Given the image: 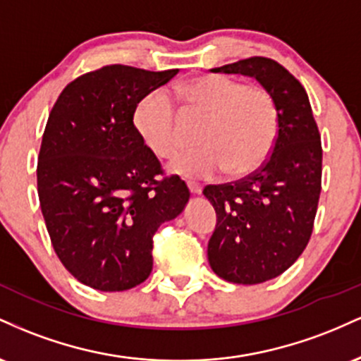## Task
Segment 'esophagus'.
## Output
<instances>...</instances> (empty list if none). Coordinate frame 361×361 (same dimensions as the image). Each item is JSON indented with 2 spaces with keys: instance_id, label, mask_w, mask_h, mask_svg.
<instances>
[{
  "instance_id": "esophagus-1",
  "label": "esophagus",
  "mask_w": 361,
  "mask_h": 361,
  "mask_svg": "<svg viewBox=\"0 0 361 361\" xmlns=\"http://www.w3.org/2000/svg\"><path fill=\"white\" fill-rule=\"evenodd\" d=\"M188 190L192 195H200L202 193V186L198 183H192V181H188Z\"/></svg>"
}]
</instances>
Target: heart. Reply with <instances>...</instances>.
<instances>
[{"mask_svg":"<svg viewBox=\"0 0 361 361\" xmlns=\"http://www.w3.org/2000/svg\"><path fill=\"white\" fill-rule=\"evenodd\" d=\"M178 93L188 114L205 118L198 134L204 146L178 156L169 171L185 178H209L226 169L229 176H244L263 166L279 135V110L270 91L207 74L181 85ZM134 120L156 156L171 157L183 146L180 118L166 91L147 93Z\"/></svg>","mask_w":361,"mask_h":361,"instance_id":"heart-1","label":"heart"}]
</instances>
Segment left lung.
<instances>
[{"label":"left lung","instance_id":"1","mask_svg":"<svg viewBox=\"0 0 361 361\" xmlns=\"http://www.w3.org/2000/svg\"><path fill=\"white\" fill-rule=\"evenodd\" d=\"M210 73L255 78L279 110V135L267 163L244 180L204 190L217 214L210 268L239 285L288 270L307 246L321 193L322 149L304 86L279 62L251 57Z\"/></svg>","mask_w":361,"mask_h":361}]
</instances>
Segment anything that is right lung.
Here are the masks:
<instances>
[{
    "mask_svg": "<svg viewBox=\"0 0 361 361\" xmlns=\"http://www.w3.org/2000/svg\"><path fill=\"white\" fill-rule=\"evenodd\" d=\"M178 69L105 66L69 82L49 115L37 164L54 251L86 287L122 292L152 270V235L185 210L190 192L163 175L134 126L139 102Z\"/></svg>",
    "mask_w": 361,
    "mask_h": 361,
    "instance_id": "right-lung-1",
    "label": "right lung"
}]
</instances>
